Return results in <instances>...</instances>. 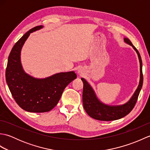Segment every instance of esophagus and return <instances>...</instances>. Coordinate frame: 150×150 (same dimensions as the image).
Here are the masks:
<instances>
[{
	"label": "esophagus",
	"instance_id": "esophagus-1",
	"mask_svg": "<svg viewBox=\"0 0 150 150\" xmlns=\"http://www.w3.org/2000/svg\"><path fill=\"white\" fill-rule=\"evenodd\" d=\"M78 73H82L81 69H79V70H78Z\"/></svg>",
	"mask_w": 150,
	"mask_h": 150
}]
</instances>
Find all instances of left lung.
I'll return each instance as SVG.
<instances>
[{
    "instance_id": "1",
    "label": "left lung",
    "mask_w": 150,
    "mask_h": 150,
    "mask_svg": "<svg viewBox=\"0 0 150 150\" xmlns=\"http://www.w3.org/2000/svg\"><path fill=\"white\" fill-rule=\"evenodd\" d=\"M124 40L127 44H129L133 47V49L136 51L139 57L140 62V71H141L139 86L131 98V99L128 103L121 105V106H108V105L102 103L99 101L90 85L84 79L81 78V80L84 84L83 92H82V101H83L84 108L86 113L89 115V116L96 120L110 121L121 119V118L125 117L131 112L138 99L139 95L143 84L142 59L138 50L133 45L129 39L124 38Z\"/></svg>"
}]
</instances>
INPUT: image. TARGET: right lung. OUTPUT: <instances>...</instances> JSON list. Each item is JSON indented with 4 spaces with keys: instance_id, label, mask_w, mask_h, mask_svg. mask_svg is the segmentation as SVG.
Segmentation results:
<instances>
[{
    "instance_id": "right-lung-1",
    "label": "right lung",
    "mask_w": 150,
    "mask_h": 150,
    "mask_svg": "<svg viewBox=\"0 0 150 150\" xmlns=\"http://www.w3.org/2000/svg\"><path fill=\"white\" fill-rule=\"evenodd\" d=\"M42 26L33 28L13 47L6 69V80L16 103L29 112L44 113L52 110L59 103L62 92L77 78L74 71L59 73L46 79H35L26 74L21 62L22 47L31 33Z\"/></svg>"
}]
</instances>
